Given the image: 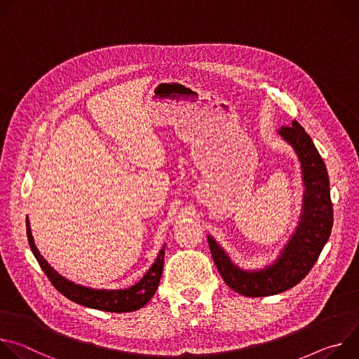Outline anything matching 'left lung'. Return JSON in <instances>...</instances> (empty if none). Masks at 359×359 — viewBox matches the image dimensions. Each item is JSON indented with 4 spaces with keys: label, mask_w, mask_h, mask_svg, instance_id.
I'll return each instance as SVG.
<instances>
[{
    "label": "left lung",
    "mask_w": 359,
    "mask_h": 359,
    "mask_svg": "<svg viewBox=\"0 0 359 359\" xmlns=\"http://www.w3.org/2000/svg\"><path fill=\"white\" fill-rule=\"evenodd\" d=\"M278 135L297 153L305 187L298 227L280 251L278 259L260 270H243L231 262L212 236H208L212 257L222 278L244 297L276 295L297 285L314 267L332 229L330 179L310 135L297 121L290 126H281Z\"/></svg>",
    "instance_id": "left-lung-1"
}]
</instances>
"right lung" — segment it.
Masks as SVG:
<instances>
[{
    "label": "right lung",
    "mask_w": 359,
    "mask_h": 359,
    "mask_svg": "<svg viewBox=\"0 0 359 359\" xmlns=\"http://www.w3.org/2000/svg\"><path fill=\"white\" fill-rule=\"evenodd\" d=\"M27 236H28V243L35 255V259L39 263L43 273L46 274V277L49 278V281L53 283V285L61 294H64L67 298H69L76 304L89 306V309L100 310V311H108V313H130L144 306L158 290L162 271H163L166 245H163V248L159 251L156 262L151 264L147 273L135 285L123 290L122 288L121 290H96V288H89L67 280L48 264V262L42 257L34 243L28 219H27Z\"/></svg>",
    "instance_id": "obj_1"
}]
</instances>
